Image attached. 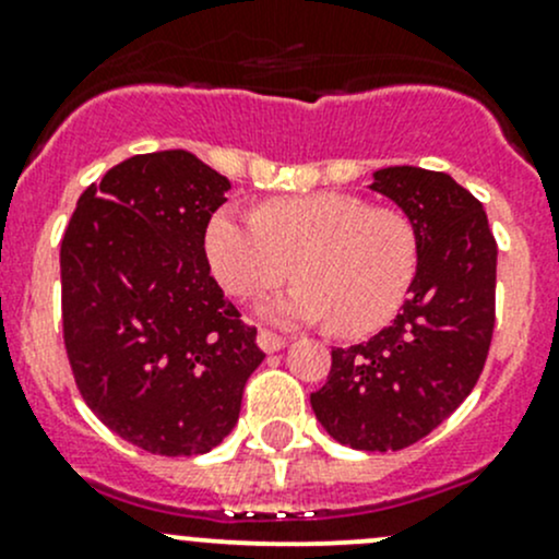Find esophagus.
I'll list each match as a JSON object with an SVG mask.
<instances>
[{"mask_svg": "<svg viewBox=\"0 0 559 559\" xmlns=\"http://www.w3.org/2000/svg\"><path fill=\"white\" fill-rule=\"evenodd\" d=\"M257 343H260V348L264 350V354H275V350L286 348V343L289 340L281 337V334L270 332V329H260V334H257Z\"/></svg>", "mask_w": 559, "mask_h": 559, "instance_id": "esophagus-1", "label": "esophagus"}]
</instances>
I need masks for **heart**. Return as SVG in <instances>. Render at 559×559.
I'll return each instance as SVG.
<instances>
[{
    "mask_svg": "<svg viewBox=\"0 0 559 559\" xmlns=\"http://www.w3.org/2000/svg\"><path fill=\"white\" fill-rule=\"evenodd\" d=\"M205 257L235 297H254L295 273L267 299L273 321H332L343 337L378 332L396 316L418 273V233L396 209L350 192L275 198L257 214L222 205L205 227Z\"/></svg>",
    "mask_w": 559,
    "mask_h": 559,
    "instance_id": "obj_1",
    "label": "heart"
}]
</instances>
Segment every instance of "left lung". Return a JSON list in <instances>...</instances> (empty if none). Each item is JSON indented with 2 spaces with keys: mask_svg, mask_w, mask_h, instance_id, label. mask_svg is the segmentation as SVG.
Returning <instances> with one entry per match:
<instances>
[{
  "mask_svg": "<svg viewBox=\"0 0 559 559\" xmlns=\"http://www.w3.org/2000/svg\"><path fill=\"white\" fill-rule=\"evenodd\" d=\"M369 190L418 233V273L391 326L332 350L310 393L321 426L354 450H402L448 420L477 385L496 324V260L481 203L448 174L391 166Z\"/></svg>",
  "mask_w": 559,
  "mask_h": 559,
  "instance_id": "obj_1",
  "label": "left lung"
}]
</instances>
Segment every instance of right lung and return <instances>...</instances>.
<instances>
[{
	"mask_svg": "<svg viewBox=\"0 0 559 559\" xmlns=\"http://www.w3.org/2000/svg\"><path fill=\"white\" fill-rule=\"evenodd\" d=\"M227 176L187 150L133 155L80 195L61 240L63 345L87 407L152 455H203L264 354L205 260Z\"/></svg>",
	"mask_w": 559,
	"mask_h": 559,
	"instance_id": "add662e5",
	"label": "right lung"
}]
</instances>
